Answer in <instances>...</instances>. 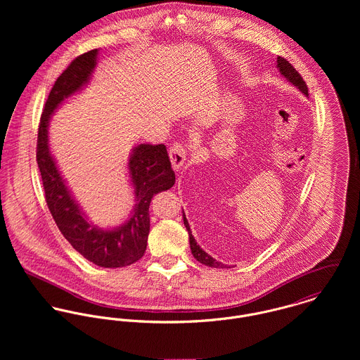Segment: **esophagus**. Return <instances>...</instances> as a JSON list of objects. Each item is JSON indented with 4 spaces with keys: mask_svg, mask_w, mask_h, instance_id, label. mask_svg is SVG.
Listing matches in <instances>:
<instances>
[{
    "mask_svg": "<svg viewBox=\"0 0 360 360\" xmlns=\"http://www.w3.org/2000/svg\"><path fill=\"white\" fill-rule=\"evenodd\" d=\"M186 146L181 144V143H174L170 148H169V158H170V162H172V166L174 170H179L184 160H186Z\"/></svg>",
    "mask_w": 360,
    "mask_h": 360,
    "instance_id": "34e87169",
    "label": "esophagus"
}]
</instances>
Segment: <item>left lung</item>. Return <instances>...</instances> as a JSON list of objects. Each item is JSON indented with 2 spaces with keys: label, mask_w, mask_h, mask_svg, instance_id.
Returning a JSON list of instances; mask_svg holds the SVG:
<instances>
[{
  "label": "left lung",
  "mask_w": 360,
  "mask_h": 360,
  "mask_svg": "<svg viewBox=\"0 0 360 360\" xmlns=\"http://www.w3.org/2000/svg\"><path fill=\"white\" fill-rule=\"evenodd\" d=\"M277 68H278L280 73H281L290 83H292V84H294L295 87H298L304 94L309 96L308 86H307L305 80L302 79V76L300 75V72H298L285 58H283V56H278V58H277ZM183 220H184V226H186V229H187V231H188L190 247H191V252H193L194 257H195L198 262L204 263L205 266H209V267H220V269H223V267H224L223 263H220V262H217L216 259H213L210 255H207L205 251L197 244L195 238H194L193 234H191V229H190V226H188V221H187V219H186L184 212H183Z\"/></svg>",
  "instance_id": "8db88e82"
}]
</instances>
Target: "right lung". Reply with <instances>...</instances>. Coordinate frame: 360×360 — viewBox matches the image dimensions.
Listing matches in <instances>:
<instances>
[{
    "instance_id": "1",
    "label": "right lung",
    "mask_w": 360,
    "mask_h": 360,
    "mask_svg": "<svg viewBox=\"0 0 360 360\" xmlns=\"http://www.w3.org/2000/svg\"><path fill=\"white\" fill-rule=\"evenodd\" d=\"M98 50L75 58L52 86L46 101L37 134V165L41 173L46 202L52 217L70 245L101 267H124L140 260L150 234V205L155 194L169 190L176 181L170 159L163 144H140L133 150L129 169L136 193L131 217L115 230H101L87 221L70 195L49 147V122L59 103L89 80L97 65Z\"/></svg>"
}]
</instances>
